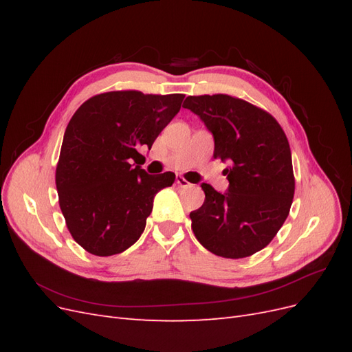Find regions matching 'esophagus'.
I'll use <instances>...</instances> for the list:
<instances>
[{"mask_svg": "<svg viewBox=\"0 0 352 352\" xmlns=\"http://www.w3.org/2000/svg\"><path fill=\"white\" fill-rule=\"evenodd\" d=\"M176 184H177V186H180V188H189V186H190V184L188 182L186 179H184L182 176H177V177H176Z\"/></svg>", "mask_w": 352, "mask_h": 352, "instance_id": "esophagus-1", "label": "esophagus"}]
</instances>
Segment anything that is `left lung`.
Segmentation results:
<instances>
[{
  "instance_id": "left-lung-1",
  "label": "left lung",
  "mask_w": 352,
  "mask_h": 352,
  "mask_svg": "<svg viewBox=\"0 0 352 352\" xmlns=\"http://www.w3.org/2000/svg\"><path fill=\"white\" fill-rule=\"evenodd\" d=\"M184 107L212 133V157L229 163L225 194L201 185L204 204L189 214L194 235L219 257H250L267 247L289 214L295 179L287 138L272 114L226 94L190 95Z\"/></svg>"
}]
</instances>
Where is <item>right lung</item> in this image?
Returning <instances> with one entry per match:
<instances>
[{
	"label": "right lung",
	"instance_id": "obj_1",
	"mask_svg": "<svg viewBox=\"0 0 352 352\" xmlns=\"http://www.w3.org/2000/svg\"><path fill=\"white\" fill-rule=\"evenodd\" d=\"M184 94L104 92L85 101L70 119L56 168L58 202L73 239L98 255L133 245L160 189L175 173L148 175L136 163L179 113Z\"/></svg>",
	"mask_w": 352,
	"mask_h": 352
}]
</instances>
